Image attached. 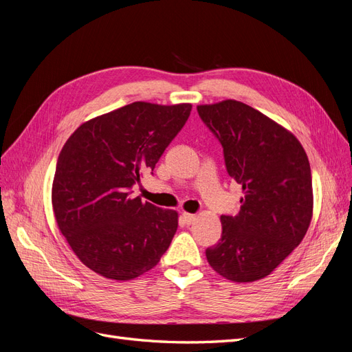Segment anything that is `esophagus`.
Returning <instances> with one entry per match:
<instances>
[{"mask_svg": "<svg viewBox=\"0 0 352 352\" xmlns=\"http://www.w3.org/2000/svg\"><path fill=\"white\" fill-rule=\"evenodd\" d=\"M182 217H184L186 225H192V223L197 220V216L195 214H190V212H184Z\"/></svg>", "mask_w": 352, "mask_h": 352, "instance_id": "34e87169", "label": "esophagus"}]
</instances>
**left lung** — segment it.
<instances>
[{
    "mask_svg": "<svg viewBox=\"0 0 352 352\" xmlns=\"http://www.w3.org/2000/svg\"><path fill=\"white\" fill-rule=\"evenodd\" d=\"M223 146L229 176L242 186L236 216H221L207 261L232 282L269 276L304 239L313 217L311 168L292 132L236 100L197 107Z\"/></svg>",
    "mask_w": 352,
    "mask_h": 352,
    "instance_id": "left-lung-1",
    "label": "left lung"
}]
</instances>
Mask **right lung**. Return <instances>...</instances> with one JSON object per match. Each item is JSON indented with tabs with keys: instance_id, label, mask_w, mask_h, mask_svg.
Wrapping results in <instances>:
<instances>
[{
	"instance_id": "right-lung-1",
	"label": "right lung",
	"mask_w": 352,
	"mask_h": 352,
	"mask_svg": "<svg viewBox=\"0 0 352 352\" xmlns=\"http://www.w3.org/2000/svg\"><path fill=\"white\" fill-rule=\"evenodd\" d=\"M192 105L136 101L82 123L57 160L52 210L78 258L113 280L151 270L177 230V211L132 197L182 129Z\"/></svg>"
}]
</instances>
